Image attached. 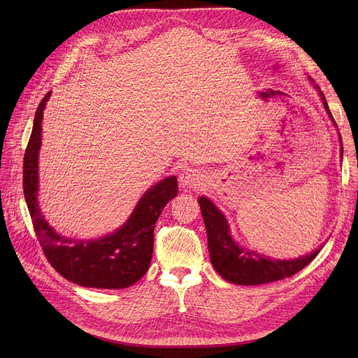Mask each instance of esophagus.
Wrapping results in <instances>:
<instances>
[{
    "label": "esophagus",
    "mask_w": 358,
    "mask_h": 358,
    "mask_svg": "<svg viewBox=\"0 0 358 358\" xmlns=\"http://www.w3.org/2000/svg\"><path fill=\"white\" fill-rule=\"evenodd\" d=\"M200 182L201 178L194 169H185V171L180 174V185L182 189H197Z\"/></svg>",
    "instance_id": "1"
}]
</instances>
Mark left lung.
Masks as SVG:
<instances>
[{"instance_id":"1","label":"left lung","mask_w":358,"mask_h":358,"mask_svg":"<svg viewBox=\"0 0 358 358\" xmlns=\"http://www.w3.org/2000/svg\"><path fill=\"white\" fill-rule=\"evenodd\" d=\"M309 81L313 83L312 78H309ZM315 88L317 90L319 96H321L324 108L328 113L331 122L336 127V123L331 115V110L328 107L324 92L317 85H315ZM340 143L343 159L341 135ZM199 204L204 220L206 234H208V247L212 266L217 271V274L222 278L229 281V283L241 286H257L271 283V281L277 280H283L305 268L319 254V251L322 250L321 245L310 254L302 255L294 259H277L267 257L264 254H259L257 251L243 248L234 239L227 216L216 208L210 199L201 196L199 199Z\"/></svg>"}]
</instances>
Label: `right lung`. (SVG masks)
<instances>
[{"instance_id":"1","label":"right lung","mask_w":358,"mask_h":358,"mask_svg":"<svg viewBox=\"0 0 358 358\" xmlns=\"http://www.w3.org/2000/svg\"><path fill=\"white\" fill-rule=\"evenodd\" d=\"M48 92L36 110L23 162V190L33 228L50 266L73 285L94 289H126L143 277L154 252V229L165 204L178 193L177 177L148 189L119 229L97 239H75L46 222L39 200V152Z\"/></svg>"}]
</instances>
